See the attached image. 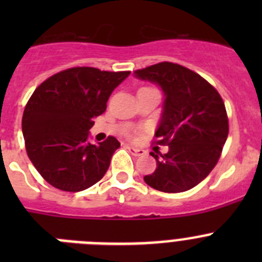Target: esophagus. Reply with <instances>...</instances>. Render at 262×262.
<instances>
[{
	"label": "esophagus",
	"instance_id": "1",
	"mask_svg": "<svg viewBox=\"0 0 262 262\" xmlns=\"http://www.w3.org/2000/svg\"><path fill=\"white\" fill-rule=\"evenodd\" d=\"M127 149H128L134 156H143V155H145L144 149H140V148L138 147H133V145H127Z\"/></svg>",
	"mask_w": 262,
	"mask_h": 262
}]
</instances>
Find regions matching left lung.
<instances>
[{
    "mask_svg": "<svg viewBox=\"0 0 262 262\" xmlns=\"http://www.w3.org/2000/svg\"><path fill=\"white\" fill-rule=\"evenodd\" d=\"M136 78L157 84L164 106L156 129L166 154L151 152L157 161L145 184L164 193H181L210 174L228 136V118L223 99L198 73L173 62H159L134 72Z\"/></svg>",
    "mask_w": 262,
    "mask_h": 262,
    "instance_id": "1",
    "label": "left lung"
}]
</instances>
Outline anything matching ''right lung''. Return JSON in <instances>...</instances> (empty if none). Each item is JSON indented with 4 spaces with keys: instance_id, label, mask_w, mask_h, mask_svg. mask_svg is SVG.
Wrapping results in <instances>:
<instances>
[{
    "instance_id": "obj_1",
    "label": "right lung",
    "mask_w": 262,
    "mask_h": 262,
    "mask_svg": "<svg viewBox=\"0 0 262 262\" xmlns=\"http://www.w3.org/2000/svg\"><path fill=\"white\" fill-rule=\"evenodd\" d=\"M129 72L77 67L51 76L29 99L22 133L31 163L50 185L64 191L93 186L107 172L120 143L88 142L93 119L103 114L113 90Z\"/></svg>"
}]
</instances>
